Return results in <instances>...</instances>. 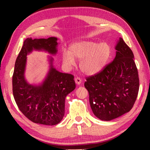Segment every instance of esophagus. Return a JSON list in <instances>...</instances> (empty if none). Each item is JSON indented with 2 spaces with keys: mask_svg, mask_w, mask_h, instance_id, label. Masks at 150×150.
<instances>
[{
  "mask_svg": "<svg viewBox=\"0 0 150 150\" xmlns=\"http://www.w3.org/2000/svg\"><path fill=\"white\" fill-rule=\"evenodd\" d=\"M75 81L76 84L79 85L81 83V82H82V80H81L79 77H76L75 79Z\"/></svg>",
  "mask_w": 150,
  "mask_h": 150,
  "instance_id": "obj_1",
  "label": "esophagus"
}]
</instances>
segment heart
Instances as JSON below:
<instances>
[{"label": "heart", "instance_id": "1", "mask_svg": "<svg viewBox=\"0 0 150 150\" xmlns=\"http://www.w3.org/2000/svg\"><path fill=\"white\" fill-rule=\"evenodd\" d=\"M111 55L110 45L106 43L93 41H80L70 45L69 52L63 50L62 58L66 67L75 64V59H80L81 71L88 75H95L103 70Z\"/></svg>", "mask_w": 150, "mask_h": 150}]
</instances>
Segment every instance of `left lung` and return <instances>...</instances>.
Returning <instances> with one entry per match:
<instances>
[{
  "label": "left lung",
  "mask_w": 150,
  "mask_h": 150,
  "mask_svg": "<svg viewBox=\"0 0 150 150\" xmlns=\"http://www.w3.org/2000/svg\"><path fill=\"white\" fill-rule=\"evenodd\" d=\"M115 50L113 62L98 74L87 78L85 83L93 112L104 121L128 112L139 91L138 72L132 51L122 38L116 43Z\"/></svg>",
  "instance_id": "8db88e82"
}]
</instances>
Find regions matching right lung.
<instances>
[{
  "label": "right lung",
  "instance_id": "1",
  "mask_svg": "<svg viewBox=\"0 0 150 150\" xmlns=\"http://www.w3.org/2000/svg\"><path fill=\"white\" fill-rule=\"evenodd\" d=\"M57 40L55 37L28 38L15 62L12 76L14 100L20 110L34 123L50 126L59 123L64 116L66 96L75 88L73 75L58 71L52 56L48 57L49 71L42 83L30 84L25 78L27 55L34 50L56 55Z\"/></svg>",
  "mask_w": 150,
  "mask_h": 150
}]
</instances>
